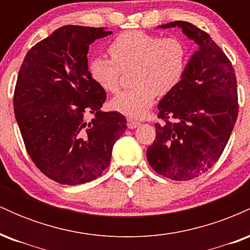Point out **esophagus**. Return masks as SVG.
<instances>
[{
    "label": "esophagus",
    "mask_w": 250,
    "mask_h": 250,
    "mask_svg": "<svg viewBox=\"0 0 250 250\" xmlns=\"http://www.w3.org/2000/svg\"><path fill=\"white\" fill-rule=\"evenodd\" d=\"M127 125H128V128L134 129V128L139 127V125H140V122L137 121V120H134V119H128V123H127Z\"/></svg>",
    "instance_id": "obj_1"
}]
</instances>
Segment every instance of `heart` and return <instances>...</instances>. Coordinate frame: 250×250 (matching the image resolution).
Instances as JSON below:
<instances>
[{
    "label": "heart",
    "instance_id": "1",
    "mask_svg": "<svg viewBox=\"0 0 250 250\" xmlns=\"http://www.w3.org/2000/svg\"><path fill=\"white\" fill-rule=\"evenodd\" d=\"M111 60L94 56L89 74L108 93L120 89L122 73H130L135 87L115 96L111 105L131 117H141L153 105L155 96L173 91L185 75L188 62L186 43L177 36L161 37L140 30L125 31L108 48Z\"/></svg>",
    "mask_w": 250,
    "mask_h": 250
}]
</instances>
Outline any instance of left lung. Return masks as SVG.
I'll use <instances>...</instances> for the list:
<instances>
[{"instance_id":"left-lung-1","label":"left lung","mask_w":250,"mask_h":250,"mask_svg":"<svg viewBox=\"0 0 250 250\" xmlns=\"http://www.w3.org/2000/svg\"><path fill=\"white\" fill-rule=\"evenodd\" d=\"M174 27L199 49L179 85L157 105L165 122L155 123L156 137L147 159L157 174L188 181L213 167L225 150L239 113L237 85L231 62L206 31L185 21L159 28Z\"/></svg>"}]
</instances>
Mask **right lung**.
<instances>
[{
  "mask_svg": "<svg viewBox=\"0 0 250 250\" xmlns=\"http://www.w3.org/2000/svg\"><path fill=\"white\" fill-rule=\"evenodd\" d=\"M103 28L64 25L25 55L19 71L14 111L35 166L61 185L97 179L113 146L127 128L117 111H101L107 95L90 77L87 54ZM88 113L94 119L86 120Z\"/></svg>",
  "mask_w": 250,
  "mask_h": 250,
  "instance_id": "1",
  "label": "right lung"
}]
</instances>
